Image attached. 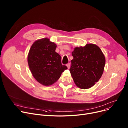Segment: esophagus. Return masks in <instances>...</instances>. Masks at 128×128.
Here are the masks:
<instances>
[{
  "mask_svg": "<svg viewBox=\"0 0 128 128\" xmlns=\"http://www.w3.org/2000/svg\"><path fill=\"white\" fill-rule=\"evenodd\" d=\"M66 66H67V67H68V69H70V63L67 64H66Z\"/></svg>",
  "mask_w": 128,
  "mask_h": 128,
  "instance_id": "34e87169",
  "label": "esophagus"
}]
</instances>
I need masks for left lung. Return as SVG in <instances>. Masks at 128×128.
<instances>
[{"instance_id": "left-lung-1", "label": "left lung", "mask_w": 128, "mask_h": 128, "mask_svg": "<svg viewBox=\"0 0 128 128\" xmlns=\"http://www.w3.org/2000/svg\"><path fill=\"white\" fill-rule=\"evenodd\" d=\"M73 59L70 69L74 82L78 88H90L101 77L105 58L99 47L92 44L76 47L72 52Z\"/></svg>"}]
</instances>
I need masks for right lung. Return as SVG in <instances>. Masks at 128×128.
I'll use <instances>...</instances> for the list:
<instances>
[{
    "label": "right lung",
    "mask_w": 128,
    "mask_h": 128,
    "mask_svg": "<svg viewBox=\"0 0 128 128\" xmlns=\"http://www.w3.org/2000/svg\"><path fill=\"white\" fill-rule=\"evenodd\" d=\"M56 44L44 38L32 45L28 62L33 77L44 86H49L58 81L62 73L68 69L61 63V57L56 52Z\"/></svg>",
    "instance_id": "add662e5"
}]
</instances>
